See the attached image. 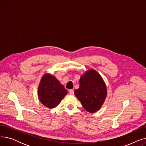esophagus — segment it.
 Segmentation results:
<instances>
[{"mask_svg": "<svg viewBox=\"0 0 146 146\" xmlns=\"http://www.w3.org/2000/svg\"><path fill=\"white\" fill-rule=\"evenodd\" d=\"M69 94L70 95H74V90L73 89L69 90Z\"/></svg>", "mask_w": 146, "mask_h": 146, "instance_id": "1", "label": "esophagus"}]
</instances>
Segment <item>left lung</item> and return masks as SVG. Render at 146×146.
I'll list each match as a JSON object with an SVG mask.
<instances>
[{"label":"left lung","mask_w":146,"mask_h":146,"mask_svg":"<svg viewBox=\"0 0 146 146\" xmlns=\"http://www.w3.org/2000/svg\"><path fill=\"white\" fill-rule=\"evenodd\" d=\"M79 82V88L74 92L76 96L87 111L90 113L98 111L105 102L107 95L102 78L94 69H90L81 76Z\"/></svg>","instance_id":"left-lung-1"}]
</instances>
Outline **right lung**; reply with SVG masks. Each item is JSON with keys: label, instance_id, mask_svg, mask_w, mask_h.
<instances>
[{"label": "right lung", "instance_id": "1", "mask_svg": "<svg viewBox=\"0 0 146 146\" xmlns=\"http://www.w3.org/2000/svg\"><path fill=\"white\" fill-rule=\"evenodd\" d=\"M67 94V90L54 76L45 74L41 78L38 90L41 102L48 108L56 107Z\"/></svg>", "mask_w": 146, "mask_h": 146}]
</instances>
